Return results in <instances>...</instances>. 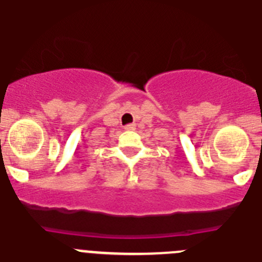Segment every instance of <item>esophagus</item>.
Wrapping results in <instances>:
<instances>
[{
	"label": "esophagus",
	"mask_w": 262,
	"mask_h": 262,
	"mask_svg": "<svg viewBox=\"0 0 262 262\" xmlns=\"http://www.w3.org/2000/svg\"><path fill=\"white\" fill-rule=\"evenodd\" d=\"M124 129H127V131H133V129H135V124H127V126L124 127Z\"/></svg>",
	"instance_id": "1"
}]
</instances>
